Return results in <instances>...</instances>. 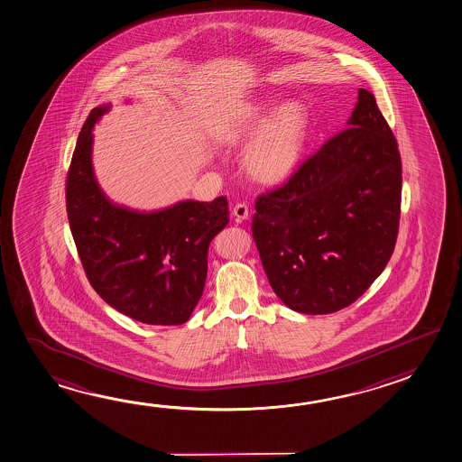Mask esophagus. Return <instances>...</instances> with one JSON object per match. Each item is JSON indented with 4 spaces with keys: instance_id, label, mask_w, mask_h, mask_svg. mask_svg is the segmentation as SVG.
<instances>
[{
    "instance_id": "esophagus-1",
    "label": "esophagus",
    "mask_w": 462,
    "mask_h": 462,
    "mask_svg": "<svg viewBox=\"0 0 462 462\" xmlns=\"http://www.w3.org/2000/svg\"><path fill=\"white\" fill-rule=\"evenodd\" d=\"M233 215H235L236 219H247L249 217V205L244 204H236L235 208H233Z\"/></svg>"
}]
</instances>
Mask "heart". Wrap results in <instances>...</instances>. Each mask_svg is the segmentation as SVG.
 Masks as SVG:
<instances>
[{
  "mask_svg": "<svg viewBox=\"0 0 462 462\" xmlns=\"http://www.w3.org/2000/svg\"><path fill=\"white\" fill-rule=\"evenodd\" d=\"M262 123L263 117L254 116L237 133H254ZM307 125L304 105L296 100L274 111L245 150L244 163L252 178L263 184H276L290 178L304 150Z\"/></svg>",
  "mask_w": 462,
  "mask_h": 462,
  "instance_id": "heart-1",
  "label": "heart"
}]
</instances>
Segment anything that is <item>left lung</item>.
<instances>
[{
  "label": "left lung",
  "instance_id": "left-lung-1",
  "mask_svg": "<svg viewBox=\"0 0 462 462\" xmlns=\"http://www.w3.org/2000/svg\"><path fill=\"white\" fill-rule=\"evenodd\" d=\"M401 174L398 142L375 97L359 88L345 131L255 202L252 235L284 304L325 315L370 288L394 251Z\"/></svg>",
  "mask_w": 462,
  "mask_h": 462
}]
</instances>
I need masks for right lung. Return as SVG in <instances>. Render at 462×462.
Wrapping results in <instances>:
<instances>
[{
  "label": "right lung",
  "instance_id": "right-lung-1",
  "mask_svg": "<svg viewBox=\"0 0 462 462\" xmlns=\"http://www.w3.org/2000/svg\"><path fill=\"white\" fill-rule=\"evenodd\" d=\"M108 110L90 111L66 180L79 257L92 288L117 312L147 325L186 323L204 292L208 245L229 221L226 197L150 213L113 204L92 166V129Z\"/></svg>",
  "mask_w": 462,
  "mask_h": 462
}]
</instances>
